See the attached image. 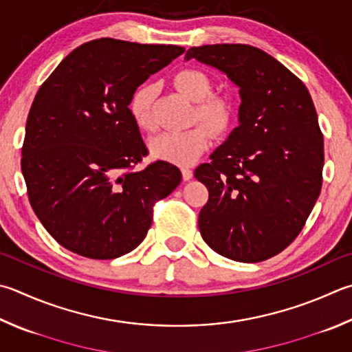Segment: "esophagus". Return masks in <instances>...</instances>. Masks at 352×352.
<instances>
[{
	"label": "esophagus",
	"mask_w": 352,
	"mask_h": 352,
	"mask_svg": "<svg viewBox=\"0 0 352 352\" xmlns=\"http://www.w3.org/2000/svg\"><path fill=\"white\" fill-rule=\"evenodd\" d=\"M182 175H183V180H184V182H189L190 178L194 177V172L190 170L189 168H183V169H182Z\"/></svg>",
	"instance_id": "esophagus-1"
}]
</instances>
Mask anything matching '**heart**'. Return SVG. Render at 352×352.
<instances>
[{
  "instance_id": "heart-1",
  "label": "heart",
  "mask_w": 352,
  "mask_h": 352,
  "mask_svg": "<svg viewBox=\"0 0 352 352\" xmlns=\"http://www.w3.org/2000/svg\"><path fill=\"white\" fill-rule=\"evenodd\" d=\"M174 86L188 100L195 103L197 118L208 124L217 133H223L231 126L235 106L228 95H209L212 89L209 76L197 69H183L174 76ZM155 97V87L144 82L131 98V113L142 129H154L152 103ZM212 142V133L206 126L197 124L186 131L163 132L152 138L149 144L151 154L158 160L177 166H190L208 151Z\"/></svg>"
}]
</instances>
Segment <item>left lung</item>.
<instances>
[{"instance_id": "left-lung-1", "label": "left lung", "mask_w": 352, "mask_h": 352, "mask_svg": "<svg viewBox=\"0 0 352 352\" xmlns=\"http://www.w3.org/2000/svg\"><path fill=\"white\" fill-rule=\"evenodd\" d=\"M239 87V126L195 169L209 190L198 215L203 240L243 263L271 258L303 229L320 195L323 135L308 89L289 69L249 44L190 47Z\"/></svg>"}]
</instances>
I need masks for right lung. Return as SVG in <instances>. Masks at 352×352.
I'll use <instances>...</instances> for the list:
<instances>
[{"label": "right lung", "instance_id": "right-lung-1", "mask_svg": "<svg viewBox=\"0 0 352 352\" xmlns=\"http://www.w3.org/2000/svg\"><path fill=\"white\" fill-rule=\"evenodd\" d=\"M184 47L101 38L70 52L32 103L21 170L46 231L82 257L111 260L148 234L154 204L182 182L168 162L129 170L148 155L129 104L140 85Z\"/></svg>", "mask_w": 352, "mask_h": 352}]
</instances>
